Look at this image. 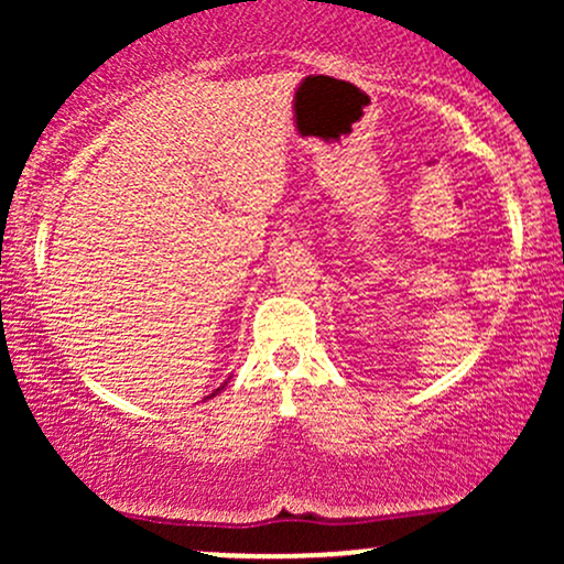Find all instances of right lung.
<instances>
[{"label": "right lung", "mask_w": 564, "mask_h": 564, "mask_svg": "<svg viewBox=\"0 0 564 564\" xmlns=\"http://www.w3.org/2000/svg\"><path fill=\"white\" fill-rule=\"evenodd\" d=\"M209 398H215V392H212V394H209Z\"/></svg>", "instance_id": "right-lung-1"}]
</instances>
